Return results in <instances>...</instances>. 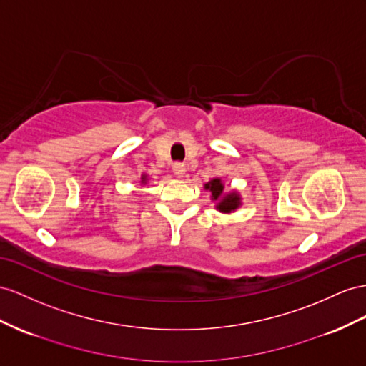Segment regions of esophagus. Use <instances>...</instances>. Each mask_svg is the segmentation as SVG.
<instances>
[{"mask_svg": "<svg viewBox=\"0 0 366 366\" xmlns=\"http://www.w3.org/2000/svg\"><path fill=\"white\" fill-rule=\"evenodd\" d=\"M173 173L176 177H182L185 174V165L181 164V162H176L173 165Z\"/></svg>", "mask_w": 366, "mask_h": 366, "instance_id": "1", "label": "esophagus"}]
</instances>
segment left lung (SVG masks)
<instances>
[{
	"mask_svg": "<svg viewBox=\"0 0 366 366\" xmlns=\"http://www.w3.org/2000/svg\"><path fill=\"white\" fill-rule=\"evenodd\" d=\"M205 190L212 193V201H217V209L222 213L235 212L241 205V198L237 192L224 193V184L219 177H214L210 182L204 185Z\"/></svg>",
	"mask_w": 366,
	"mask_h": 366,
	"instance_id": "left-lung-1",
	"label": "left lung"
}]
</instances>
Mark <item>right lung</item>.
Returning a JSON list of instances; mask_svg holds the SVG:
<instances>
[{"label":"right lung","mask_w":366,"mask_h":366,"mask_svg":"<svg viewBox=\"0 0 366 366\" xmlns=\"http://www.w3.org/2000/svg\"><path fill=\"white\" fill-rule=\"evenodd\" d=\"M140 184H147V174H142V177H140Z\"/></svg>","instance_id":"1"}]
</instances>
